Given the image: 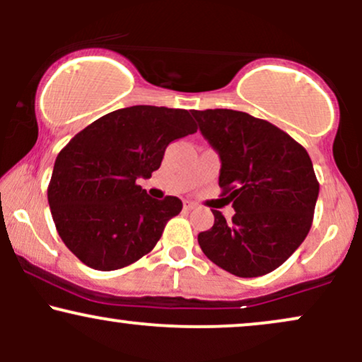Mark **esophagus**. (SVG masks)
Segmentation results:
<instances>
[{"label": "esophagus", "instance_id": "34e87169", "mask_svg": "<svg viewBox=\"0 0 362 362\" xmlns=\"http://www.w3.org/2000/svg\"><path fill=\"white\" fill-rule=\"evenodd\" d=\"M184 207H185V209H187V211H190V209H194V207H195V204H194V202H185V204H184Z\"/></svg>", "mask_w": 362, "mask_h": 362}]
</instances>
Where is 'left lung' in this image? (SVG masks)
Returning a JSON list of instances; mask_svg holds the SVG:
<instances>
[{
  "label": "left lung",
  "mask_w": 362,
  "mask_h": 362,
  "mask_svg": "<svg viewBox=\"0 0 362 362\" xmlns=\"http://www.w3.org/2000/svg\"><path fill=\"white\" fill-rule=\"evenodd\" d=\"M219 155V187L235 216L213 211L197 236L218 267L238 277L272 272L293 255L313 223L318 180L306 149L271 122L230 109L192 110Z\"/></svg>",
  "instance_id": "8db88e82"
}]
</instances>
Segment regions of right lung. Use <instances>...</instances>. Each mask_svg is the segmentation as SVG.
<instances>
[{"label":"right lung","mask_w":362,"mask_h":362,"mask_svg":"<svg viewBox=\"0 0 362 362\" xmlns=\"http://www.w3.org/2000/svg\"><path fill=\"white\" fill-rule=\"evenodd\" d=\"M195 131L187 110L134 105L97 119L61 149L47 199L57 233L83 264L115 271L155 248L182 201L149 197L136 180L160 168L172 141Z\"/></svg>","instance_id":"obj_1"}]
</instances>
